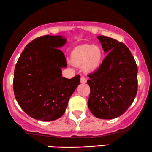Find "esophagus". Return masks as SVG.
Wrapping results in <instances>:
<instances>
[{
	"label": "esophagus",
	"mask_w": 152,
	"mask_h": 152,
	"mask_svg": "<svg viewBox=\"0 0 152 152\" xmlns=\"http://www.w3.org/2000/svg\"><path fill=\"white\" fill-rule=\"evenodd\" d=\"M80 81H81V83H85L86 82V78H85L84 76H81V79H80Z\"/></svg>",
	"instance_id": "34e87169"
}]
</instances>
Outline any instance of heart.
Returning <instances> with one entry per match:
<instances>
[{"mask_svg":"<svg viewBox=\"0 0 152 152\" xmlns=\"http://www.w3.org/2000/svg\"><path fill=\"white\" fill-rule=\"evenodd\" d=\"M103 58L102 50L97 46L85 44L74 48L71 53L73 64L83 67L87 72L96 70Z\"/></svg>","mask_w":152,"mask_h":152,"instance_id":"obj_1","label":"heart"}]
</instances>
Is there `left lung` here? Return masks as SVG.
Returning <instances> with one entry per match:
<instances>
[{"mask_svg": "<svg viewBox=\"0 0 152 152\" xmlns=\"http://www.w3.org/2000/svg\"><path fill=\"white\" fill-rule=\"evenodd\" d=\"M98 39L105 53L102 64L88 75V106L96 118L112 119L128 109L137 93V66L124 43L107 36Z\"/></svg>", "mask_w": 152, "mask_h": 152, "instance_id": "8db88e82", "label": "left lung"}]
</instances>
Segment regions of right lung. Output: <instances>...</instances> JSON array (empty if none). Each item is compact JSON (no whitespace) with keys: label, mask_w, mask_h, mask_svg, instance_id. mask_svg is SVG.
<instances>
[{"label":"right lung","mask_w":152,"mask_h":152,"mask_svg":"<svg viewBox=\"0 0 152 152\" xmlns=\"http://www.w3.org/2000/svg\"><path fill=\"white\" fill-rule=\"evenodd\" d=\"M66 40L61 36H43L23 50L15 67L13 91L21 109L31 117L44 121L58 119L65 113L80 76H62L67 66L59 47Z\"/></svg>","instance_id":"add662e5"}]
</instances>
